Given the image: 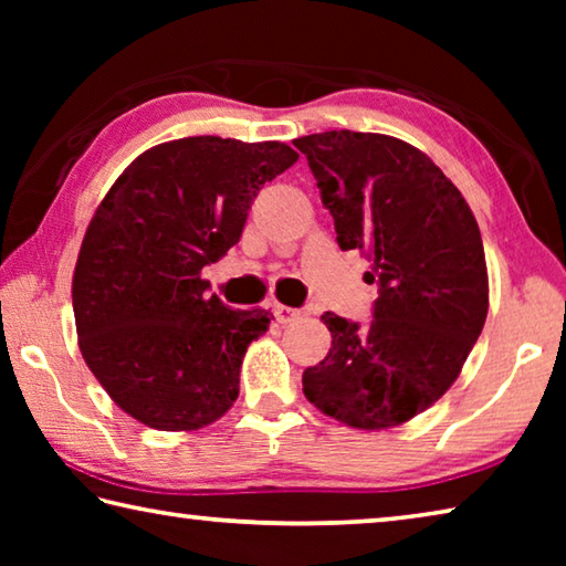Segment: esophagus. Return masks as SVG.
<instances>
[{
  "mask_svg": "<svg viewBox=\"0 0 566 566\" xmlns=\"http://www.w3.org/2000/svg\"><path fill=\"white\" fill-rule=\"evenodd\" d=\"M272 314H274V319H276V322H280V324H286V322H294L296 317H300V310H292V306L274 302V304H272Z\"/></svg>",
  "mask_w": 566,
  "mask_h": 566,
  "instance_id": "obj_1",
  "label": "esophagus"
}]
</instances>
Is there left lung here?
<instances>
[{
  "instance_id": "8db88e82",
  "label": "left lung",
  "mask_w": 566,
  "mask_h": 566,
  "mask_svg": "<svg viewBox=\"0 0 566 566\" xmlns=\"http://www.w3.org/2000/svg\"><path fill=\"white\" fill-rule=\"evenodd\" d=\"M342 249L375 262L371 322L322 314L332 349L306 367V399L357 429H387L454 385L482 334L490 284L482 234L459 189L424 151L371 132L294 139Z\"/></svg>"
}]
</instances>
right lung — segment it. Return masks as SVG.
Listing matches in <instances>:
<instances>
[{
  "label": "right lung",
  "mask_w": 566,
  "mask_h": 566,
  "mask_svg": "<svg viewBox=\"0 0 566 566\" xmlns=\"http://www.w3.org/2000/svg\"><path fill=\"white\" fill-rule=\"evenodd\" d=\"M296 159L282 142L175 139L134 159L102 199L76 256V334L92 375L142 424L185 432L234 405L270 312L209 296L202 270L239 242L254 197Z\"/></svg>",
  "instance_id": "right-lung-1"
}]
</instances>
